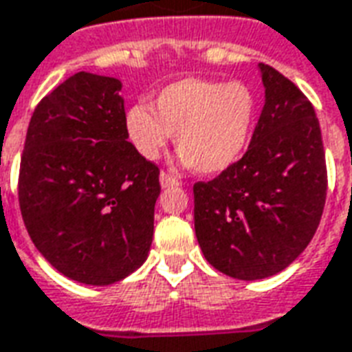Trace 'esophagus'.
Wrapping results in <instances>:
<instances>
[{"label":"esophagus","mask_w":352,"mask_h":352,"mask_svg":"<svg viewBox=\"0 0 352 352\" xmlns=\"http://www.w3.org/2000/svg\"><path fill=\"white\" fill-rule=\"evenodd\" d=\"M179 179H175L173 175H169V173H166V171H162L160 173V186L162 188H169V186H179Z\"/></svg>","instance_id":"1"}]
</instances>
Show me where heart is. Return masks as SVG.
I'll use <instances>...</instances> for the list:
<instances>
[{
  "label": "heart",
  "instance_id": "heart-1",
  "mask_svg": "<svg viewBox=\"0 0 352 352\" xmlns=\"http://www.w3.org/2000/svg\"><path fill=\"white\" fill-rule=\"evenodd\" d=\"M257 100L244 82L183 78L124 113V130L147 160L162 155L171 136L186 166L218 175L241 160L254 134Z\"/></svg>",
  "mask_w": 352,
  "mask_h": 352
}]
</instances>
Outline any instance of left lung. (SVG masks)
<instances>
[{"label":"left lung","instance_id":"8db88e82","mask_svg":"<svg viewBox=\"0 0 352 352\" xmlns=\"http://www.w3.org/2000/svg\"><path fill=\"white\" fill-rule=\"evenodd\" d=\"M265 106L248 151L194 184V226L205 259L236 280H263L300 256L327 199L321 126L306 95L259 65Z\"/></svg>","mask_w":352,"mask_h":352}]
</instances>
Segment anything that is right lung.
<instances>
[{
  "label": "right lung",
  "instance_id": "right-lung-1",
  "mask_svg": "<svg viewBox=\"0 0 352 352\" xmlns=\"http://www.w3.org/2000/svg\"><path fill=\"white\" fill-rule=\"evenodd\" d=\"M116 78L78 72L31 116L18 175L23 223L63 276L110 285L142 267L153 242L160 169L126 138Z\"/></svg>",
  "mask_w": 352,
  "mask_h": 352
}]
</instances>
